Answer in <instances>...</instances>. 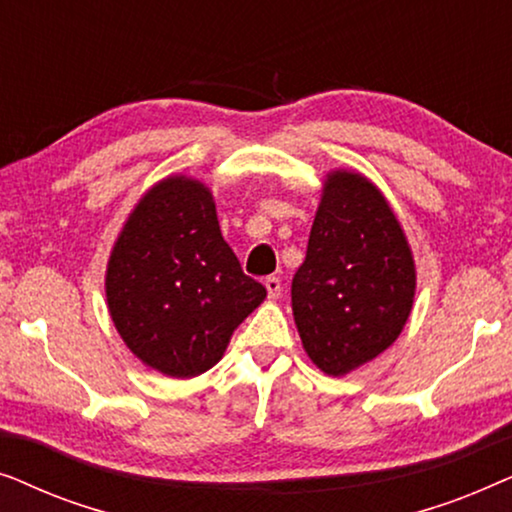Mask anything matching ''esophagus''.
I'll list each match as a JSON object with an SVG mask.
<instances>
[{"label": "esophagus", "mask_w": 512, "mask_h": 512, "mask_svg": "<svg viewBox=\"0 0 512 512\" xmlns=\"http://www.w3.org/2000/svg\"><path fill=\"white\" fill-rule=\"evenodd\" d=\"M265 289H268V296L270 298H279V293H282V279L279 277H265Z\"/></svg>", "instance_id": "obj_1"}]
</instances>
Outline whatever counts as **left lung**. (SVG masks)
I'll return each instance as SVG.
<instances>
[{
	"label": "left lung",
	"mask_w": 512,
	"mask_h": 512,
	"mask_svg": "<svg viewBox=\"0 0 512 512\" xmlns=\"http://www.w3.org/2000/svg\"><path fill=\"white\" fill-rule=\"evenodd\" d=\"M415 289L408 237L380 188L356 170L328 172L291 284L293 319L314 366L345 377L377 359L401 335Z\"/></svg>",
	"instance_id": "obj_1"
}]
</instances>
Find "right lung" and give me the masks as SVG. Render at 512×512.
I'll return each mask as SVG.
<instances>
[{
    "label": "right lung",
    "mask_w": 512,
    "mask_h": 512,
    "mask_svg": "<svg viewBox=\"0 0 512 512\" xmlns=\"http://www.w3.org/2000/svg\"><path fill=\"white\" fill-rule=\"evenodd\" d=\"M104 291L125 347L179 380L216 366L268 296L223 240L209 186L186 174L139 198L111 247Z\"/></svg>",
    "instance_id": "right-lung-1"
}]
</instances>
